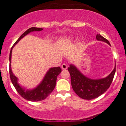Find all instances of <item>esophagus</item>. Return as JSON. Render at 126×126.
<instances>
[{
    "mask_svg": "<svg viewBox=\"0 0 126 126\" xmlns=\"http://www.w3.org/2000/svg\"><path fill=\"white\" fill-rule=\"evenodd\" d=\"M62 68L63 69H66L68 68V65L66 63H63L62 65Z\"/></svg>",
    "mask_w": 126,
    "mask_h": 126,
    "instance_id": "esophagus-1",
    "label": "esophagus"
}]
</instances>
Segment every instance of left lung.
<instances>
[{
	"instance_id": "obj_1",
	"label": "left lung",
	"mask_w": 126,
	"mask_h": 126,
	"mask_svg": "<svg viewBox=\"0 0 126 126\" xmlns=\"http://www.w3.org/2000/svg\"><path fill=\"white\" fill-rule=\"evenodd\" d=\"M96 39L110 45L109 41L100 34H97ZM68 70L70 74L71 85L74 91L82 99L91 100L101 96L110 87L116 71V64L113 71L107 77L98 80H93L85 77L74 66L71 64Z\"/></svg>"
}]
</instances>
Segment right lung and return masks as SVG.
<instances>
[{"mask_svg":"<svg viewBox=\"0 0 126 126\" xmlns=\"http://www.w3.org/2000/svg\"><path fill=\"white\" fill-rule=\"evenodd\" d=\"M43 30L41 28L37 27H31L27 30L19 38V39L16 41L11 47L10 53V68H9V72H10V77L11 79V81L13 85H14L16 91L19 94L22 96L25 99L28 101L35 102V101H41L45 99L54 90L56 85L57 76L62 72V69L60 67H55L52 68L47 71L46 74L44 79L41 82V83L36 88L32 90H27L25 91L24 88L20 87L19 85L17 83V79L15 75L13 74L11 71V58L12 49L13 47L18 43L20 39L27 35L29 33L33 31H41Z\"/></svg>","mask_w":126,"mask_h":126,"instance_id":"add662e5","label":"right lung"}]
</instances>
